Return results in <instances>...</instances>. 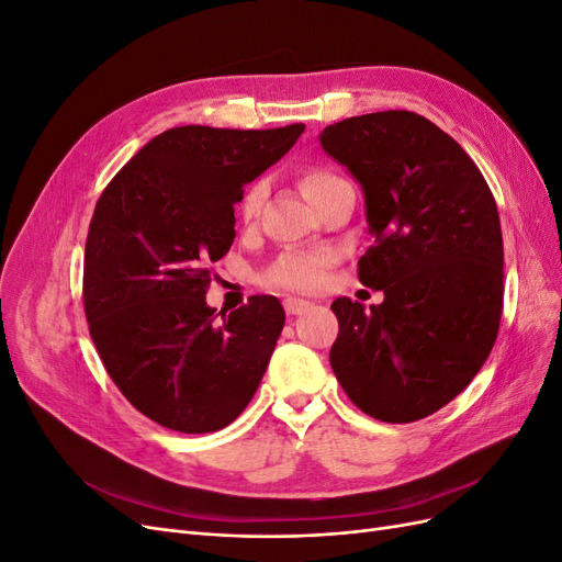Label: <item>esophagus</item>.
Segmentation results:
<instances>
[{"label":"esophagus","instance_id":"1","mask_svg":"<svg viewBox=\"0 0 562 562\" xmlns=\"http://www.w3.org/2000/svg\"><path fill=\"white\" fill-rule=\"evenodd\" d=\"M283 307H285V314L297 316V314H304V312L310 310V302L307 300H300V297H285Z\"/></svg>","mask_w":562,"mask_h":562}]
</instances>
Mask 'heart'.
<instances>
[{"instance_id":"obj_1","label":"heart","mask_w":562,"mask_h":562,"mask_svg":"<svg viewBox=\"0 0 562 562\" xmlns=\"http://www.w3.org/2000/svg\"><path fill=\"white\" fill-rule=\"evenodd\" d=\"M339 180L342 178L333 173L330 168L312 166L300 176V190L314 203L318 194L326 192L328 187H333ZM265 194L267 187L262 180L246 187V192L239 201V217L244 223H250V220H255V215L260 213ZM333 262L335 258L330 250H288L281 252L279 258L262 271V283L267 288H277V291L288 293H314L323 285V281H326Z\"/></svg>"}]
</instances>
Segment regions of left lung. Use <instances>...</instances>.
<instances>
[{"label": "left lung", "mask_w": 562, "mask_h": 562, "mask_svg": "<svg viewBox=\"0 0 562 562\" xmlns=\"http://www.w3.org/2000/svg\"><path fill=\"white\" fill-rule=\"evenodd\" d=\"M321 147L361 182L375 244L359 281L370 312L337 297L330 366L351 403L389 424L429 417L469 386L495 345L504 244L495 196L454 138L386 110L326 126Z\"/></svg>", "instance_id": "1"}]
</instances>
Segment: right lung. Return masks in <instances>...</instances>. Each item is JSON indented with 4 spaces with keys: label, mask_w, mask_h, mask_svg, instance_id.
Returning a JSON list of instances; mask_svg holds the SVG:
<instances>
[{
    "label": "right lung",
    "mask_w": 562,
    "mask_h": 562,
    "mask_svg": "<svg viewBox=\"0 0 562 562\" xmlns=\"http://www.w3.org/2000/svg\"><path fill=\"white\" fill-rule=\"evenodd\" d=\"M304 124L267 131L178 126L151 138L100 194L83 252V312L108 375L135 411L180 434L244 413L285 314L252 295L217 321L213 262L234 241L244 184L295 145Z\"/></svg>",
    "instance_id": "add662e5"
}]
</instances>
